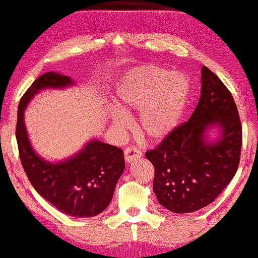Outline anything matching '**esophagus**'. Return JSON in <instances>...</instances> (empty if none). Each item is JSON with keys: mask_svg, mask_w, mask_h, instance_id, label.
I'll use <instances>...</instances> for the list:
<instances>
[{"mask_svg": "<svg viewBox=\"0 0 258 258\" xmlns=\"http://www.w3.org/2000/svg\"><path fill=\"white\" fill-rule=\"evenodd\" d=\"M142 156V152L138 149L137 147H127L125 149V160L126 162H131L133 160L141 158Z\"/></svg>", "mask_w": 258, "mask_h": 258, "instance_id": "esophagus-1", "label": "esophagus"}]
</instances>
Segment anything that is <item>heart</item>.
Instances as JSON below:
<instances>
[{"mask_svg":"<svg viewBox=\"0 0 258 258\" xmlns=\"http://www.w3.org/2000/svg\"><path fill=\"white\" fill-rule=\"evenodd\" d=\"M189 96V84L183 75L148 64L130 74L116 91L121 110L111 119L119 130L128 126L127 114L139 112L138 128L146 138L162 139L177 126Z\"/></svg>","mask_w":258,"mask_h":258,"instance_id":"obj_1","label":"heart"}]
</instances>
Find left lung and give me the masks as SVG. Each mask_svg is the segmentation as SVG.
I'll return each instance as SVG.
<instances>
[{"instance_id": "8db88e82", "label": "left lung", "mask_w": 258, "mask_h": 258, "mask_svg": "<svg viewBox=\"0 0 258 258\" xmlns=\"http://www.w3.org/2000/svg\"><path fill=\"white\" fill-rule=\"evenodd\" d=\"M221 127V138L206 142L207 126ZM241 121L232 93L209 68H201V96L190 119L146 153L153 164L159 203L176 214L198 211L229 184L238 170Z\"/></svg>"}]
</instances>
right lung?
Listing matches in <instances>:
<instances>
[{
  "label": "right lung",
  "instance_id": "add662e5",
  "mask_svg": "<svg viewBox=\"0 0 258 258\" xmlns=\"http://www.w3.org/2000/svg\"><path fill=\"white\" fill-rule=\"evenodd\" d=\"M72 84V79L53 72L32 82L18 106V150L26 176L43 199L73 217H93L104 211L112 199L116 182L125 168L122 149L92 141L74 158L51 164L32 150L24 125L25 106L38 91Z\"/></svg>",
  "mask_w": 258,
  "mask_h": 258
}]
</instances>
